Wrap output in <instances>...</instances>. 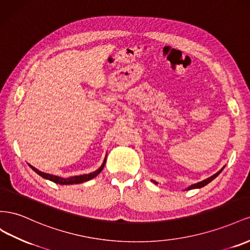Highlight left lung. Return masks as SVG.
Segmentation results:
<instances>
[{
  "label": "left lung",
  "mask_w": 250,
  "mask_h": 250,
  "mask_svg": "<svg viewBox=\"0 0 250 250\" xmlns=\"http://www.w3.org/2000/svg\"><path fill=\"white\" fill-rule=\"evenodd\" d=\"M223 168H224V167L221 168L218 173H216L215 175H212L211 177L208 178V179H205V180H203V181H201V182H198V183H196V184H192V185H190V187H189L188 189H192V188H203V187H205L206 184H208L210 181H212L213 179H215V178H216V177H217V176H218V175H219L221 172H222ZM155 183H156V182H155Z\"/></svg>",
  "instance_id": "obj_1"
}]
</instances>
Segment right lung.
Here are the masks:
<instances>
[{"label": "right lung", "mask_w": 250, "mask_h": 250, "mask_svg": "<svg viewBox=\"0 0 250 250\" xmlns=\"http://www.w3.org/2000/svg\"><path fill=\"white\" fill-rule=\"evenodd\" d=\"M104 163H105V159L103 163V166L99 167L97 170H95V172L91 173V174H87V175H81V176H73V177H70V178H67V179H65V178H61V177H58V176H53V175H50V174H46V173H42L41 172V170L37 169L35 167H33L32 166H30V167L34 170L35 173L39 174L40 176H42V178H45V179H48L50 181L52 182H55V183H59V184H77V183H82V182H84V181H88V180H91L92 178L96 177L99 173L102 172L104 167Z\"/></svg>", "instance_id": "right-lung-1"}]
</instances>
